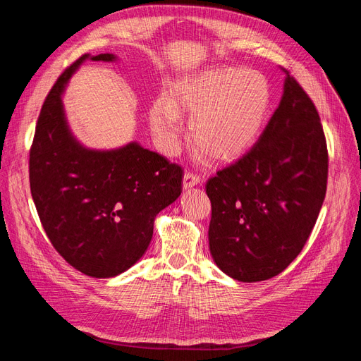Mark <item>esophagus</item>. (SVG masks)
I'll list each match as a JSON object with an SVG mask.
<instances>
[{
    "mask_svg": "<svg viewBox=\"0 0 361 361\" xmlns=\"http://www.w3.org/2000/svg\"><path fill=\"white\" fill-rule=\"evenodd\" d=\"M200 183V176L192 171H187L183 174V188H191Z\"/></svg>",
    "mask_w": 361,
    "mask_h": 361,
    "instance_id": "obj_1",
    "label": "esophagus"
}]
</instances>
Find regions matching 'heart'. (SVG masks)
Segmentation results:
<instances>
[{
    "label": "heart",
    "mask_w": 361,
    "mask_h": 361,
    "mask_svg": "<svg viewBox=\"0 0 361 361\" xmlns=\"http://www.w3.org/2000/svg\"><path fill=\"white\" fill-rule=\"evenodd\" d=\"M269 84L257 71L218 66L174 85L171 101L161 97L150 120L166 150H174L182 133L177 110L192 113L191 137L207 155L231 159L256 140L269 105Z\"/></svg>",
    "instance_id": "1"
}]
</instances>
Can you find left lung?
Returning a JSON list of instances; mask_svg holds the SVG:
<instances>
[{
  "mask_svg": "<svg viewBox=\"0 0 361 361\" xmlns=\"http://www.w3.org/2000/svg\"><path fill=\"white\" fill-rule=\"evenodd\" d=\"M277 110L247 154L206 182L209 250L238 281L285 271L312 233L322 207L329 152L309 94L286 69Z\"/></svg>",
  "mask_w": 361,
  "mask_h": 361,
  "instance_id": "left-lung-1",
  "label": "left lung"
}]
</instances>
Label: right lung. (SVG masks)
<instances>
[{"label":"right lung","instance_id":"right-lung-1","mask_svg":"<svg viewBox=\"0 0 361 361\" xmlns=\"http://www.w3.org/2000/svg\"><path fill=\"white\" fill-rule=\"evenodd\" d=\"M114 61L84 54L48 93L30 149V188L52 247L82 274H122L145 255L155 216L182 191L183 170L157 152L129 143L92 150L78 143L64 117L61 93L80 64Z\"/></svg>","mask_w":361,"mask_h":361}]
</instances>
